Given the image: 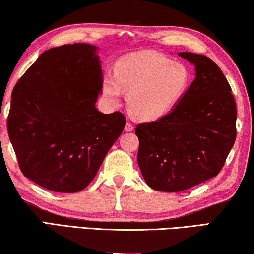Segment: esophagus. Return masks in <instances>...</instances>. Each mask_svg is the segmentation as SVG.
Returning <instances> with one entry per match:
<instances>
[{"mask_svg": "<svg viewBox=\"0 0 254 254\" xmlns=\"http://www.w3.org/2000/svg\"><path fill=\"white\" fill-rule=\"evenodd\" d=\"M133 130H134V127H133L130 122H127L126 127H124V131H126V132H132Z\"/></svg>", "mask_w": 254, "mask_h": 254, "instance_id": "esophagus-1", "label": "esophagus"}]
</instances>
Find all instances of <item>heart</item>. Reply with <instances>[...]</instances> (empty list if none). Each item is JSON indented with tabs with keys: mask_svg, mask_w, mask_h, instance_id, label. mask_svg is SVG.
<instances>
[{
	"mask_svg": "<svg viewBox=\"0 0 254 254\" xmlns=\"http://www.w3.org/2000/svg\"><path fill=\"white\" fill-rule=\"evenodd\" d=\"M190 74L182 63L154 51H140L120 59L114 77L103 81L102 93L111 105H120L127 94L131 114L141 121L166 117L186 93Z\"/></svg>",
	"mask_w": 254,
	"mask_h": 254,
	"instance_id": "heart-1",
	"label": "heart"
}]
</instances>
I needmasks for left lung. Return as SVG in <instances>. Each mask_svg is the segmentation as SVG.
Listing matches in <instances>:
<instances>
[{
  "label": "left lung",
  "mask_w": 254,
  "mask_h": 254,
  "mask_svg": "<svg viewBox=\"0 0 254 254\" xmlns=\"http://www.w3.org/2000/svg\"><path fill=\"white\" fill-rule=\"evenodd\" d=\"M178 56L195 67V79L166 117L135 128L141 174L152 189L166 192L215 177L236 136L235 101L222 70L204 55Z\"/></svg>",
  "instance_id": "left-lung-1"
}]
</instances>
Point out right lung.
I'll return each mask as SVG.
<instances>
[{"label":"right lung","instance_id":"add662e5","mask_svg":"<svg viewBox=\"0 0 254 254\" xmlns=\"http://www.w3.org/2000/svg\"><path fill=\"white\" fill-rule=\"evenodd\" d=\"M89 44L42 53L12 92L7 132L25 177L56 192L83 190L126 126L96 109L103 70Z\"/></svg>","mask_w":254,"mask_h":254}]
</instances>
